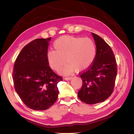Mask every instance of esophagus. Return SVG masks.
I'll return each instance as SVG.
<instances>
[{
	"mask_svg": "<svg viewBox=\"0 0 134 134\" xmlns=\"http://www.w3.org/2000/svg\"><path fill=\"white\" fill-rule=\"evenodd\" d=\"M64 79H65V80H66V81H69V80H70V79H72V77H70V76L65 77Z\"/></svg>",
	"mask_w": 134,
	"mask_h": 134,
	"instance_id": "34e87169",
	"label": "esophagus"
}]
</instances>
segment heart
<instances>
[{
	"instance_id": "obj_1",
	"label": "heart",
	"mask_w": 134,
	"mask_h": 134,
	"mask_svg": "<svg viewBox=\"0 0 134 134\" xmlns=\"http://www.w3.org/2000/svg\"><path fill=\"white\" fill-rule=\"evenodd\" d=\"M55 51H49L47 60L51 68L59 71L66 59L67 64L60 72L71 74L85 71L93 62L97 54L95 43L90 37L63 36L56 39L53 43Z\"/></svg>"
}]
</instances>
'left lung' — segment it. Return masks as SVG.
I'll return each mask as SVG.
<instances>
[{
  "label": "left lung",
  "instance_id": "8db88e82",
  "mask_svg": "<svg viewBox=\"0 0 134 134\" xmlns=\"http://www.w3.org/2000/svg\"><path fill=\"white\" fill-rule=\"evenodd\" d=\"M97 54L92 65L79 73L82 86L78 91L80 100L95 104L108 99L113 92L117 74V64L113 51L102 37L92 33Z\"/></svg>",
  "mask_w": 134,
  "mask_h": 134
}]
</instances>
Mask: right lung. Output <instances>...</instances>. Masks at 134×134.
<instances>
[{"instance_id":"obj_1","label":"right lung","mask_w":134,"mask_h":134,"mask_svg":"<svg viewBox=\"0 0 134 134\" xmlns=\"http://www.w3.org/2000/svg\"><path fill=\"white\" fill-rule=\"evenodd\" d=\"M51 37L36 39L23 47L14 63V88L22 102L35 111L50 108L57 100V84L63 80L49 66L47 53Z\"/></svg>"}]
</instances>
